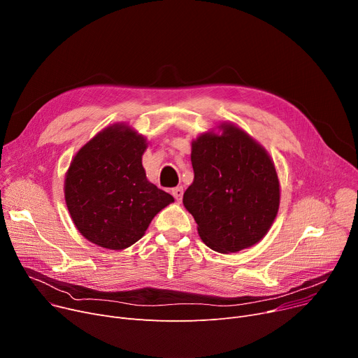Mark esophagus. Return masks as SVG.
<instances>
[{
	"mask_svg": "<svg viewBox=\"0 0 358 358\" xmlns=\"http://www.w3.org/2000/svg\"><path fill=\"white\" fill-rule=\"evenodd\" d=\"M171 193H173V196L176 197V200L180 201L181 197H182V187H176V189L171 190Z\"/></svg>",
	"mask_w": 358,
	"mask_h": 358,
	"instance_id": "34e87169",
	"label": "esophagus"
}]
</instances>
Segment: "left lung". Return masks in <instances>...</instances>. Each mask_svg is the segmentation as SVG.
Here are the masks:
<instances>
[{"label":"left lung","mask_w":358,"mask_h":358,"mask_svg":"<svg viewBox=\"0 0 358 358\" xmlns=\"http://www.w3.org/2000/svg\"><path fill=\"white\" fill-rule=\"evenodd\" d=\"M194 180L182 196L201 241L222 254L238 252L267 235L280 206V181L266 148L223 122L192 142Z\"/></svg>","instance_id":"left-lung-1"}]
</instances>
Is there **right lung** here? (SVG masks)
<instances>
[{"mask_svg":"<svg viewBox=\"0 0 358 358\" xmlns=\"http://www.w3.org/2000/svg\"><path fill=\"white\" fill-rule=\"evenodd\" d=\"M146 138L126 123L104 127L72 158L65 201L78 232L113 251L129 248L168 204L171 194L146 178Z\"/></svg>","mask_w":358,"mask_h":358,"instance_id":"obj_1","label":"right lung"}]
</instances>
